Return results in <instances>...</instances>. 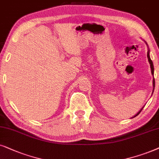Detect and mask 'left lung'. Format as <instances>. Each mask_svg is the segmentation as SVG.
Wrapping results in <instances>:
<instances>
[{
  "label": "left lung",
  "mask_w": 159,
  "mask_h": 159,
  "mask_svg": "<svg viewBox=\"0 0 159 159\" xmlns=\"http://www.w3.org/2000/svg\"><path fill=\"white\" fill-rule=\"evenodd\" d=\"M147 56H148V61H149V63H150V65H151V73H152V75H153V73H154V68H153V62H152V60H151V58H150V55H149V51L148 52V54H147ZM153 87H155V80H154V78H153ZM142 110H143V108H142L140 111H139L138 113H137L136 115H135L134 117H136V116H137V115H139V113H140V112L142 111Z\"/></svg>",
  "instance_id": "left-lung-1"
}]
</instances>
